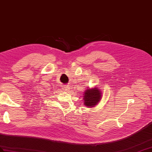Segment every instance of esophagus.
Masks as SVG:
<instances>
[{
  "label": "esophagus",
  "instance_id": "esophagus-1",
  "mask_svg": "<svg viewBox=\"0 0 152 152\" xmlns=\"http://www.w3.org/2000/svg\"><path fill=\"white\" fill-rule=\"evenodd\" d=\"M62 89H63L64 91H67V92L69 91V90H70L69 87H68V86H64L63 88H62Z\"/></svg>",
  "mask_w": 152,
  "mask_h": 152
}]
</instances>
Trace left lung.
I'll list each match as a JSON object with an SVG mask.
<instances>
[{"label": "left lung", "mask_w": 152, "mask_h": 152, "mask_svg": "<svg viewBox=\"0 0 152 152\" xmlns=\"http://www.w3.org/2000/svg\"><path fill=\"white\" fill-rule=\"evenodd\" d=\"M84 104L87 107H95L102 99V92L97 87L87 88L83 94Z\"/></svg>", "instance_id": "obj_1"}]
</instances>
